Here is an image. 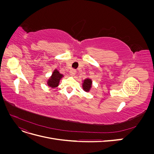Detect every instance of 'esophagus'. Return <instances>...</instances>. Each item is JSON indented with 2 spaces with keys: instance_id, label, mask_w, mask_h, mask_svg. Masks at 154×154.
<instances>
[{
  "instance_id": "34e87169",
  "label": "esophagus",
  "mask_w": 154,
  "mask_h": 154,
  "mask_svg": "<svg viewBox=\"0 0 154 154\" xmlns=\"http://www.w3.org/2000/svg\"><path fill=\"white\" fill-rule=\"evenodd\" d=\"M76 70L75 69H72V70H71V71H70V75H71V76H74L76 74Z\"/></svg>"
}]
</instances>
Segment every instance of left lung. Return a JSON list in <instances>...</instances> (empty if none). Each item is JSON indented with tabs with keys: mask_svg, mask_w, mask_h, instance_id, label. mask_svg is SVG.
Masks as SVG:
<instances>
[{
	"mask_svg": "<svg viewBox=\"0 0 154 154\" xmlns=\"http://www.w3.org/2000/svg\"><path fill=\"white\" fill-rule=\"evenodd\" d=\"M92 85V81L90 79H86L84 81H83V90L86 92H88L90 90Z\"/></svg>",
	"mask_w": 154,
	"mask_h": 154,
	"instance_id": "left-lung-1",
	"label": "left lung"
}]
</instances>
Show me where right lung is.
I'll return each mask as SVG.
<instances>
[{
	"label": "right lung",
	"mask_w": 154,
	"mask_h": 154,
	"mask_svg": "<svg viewBox=\"0 0 154 154\" xmlns=\"http://www.w3.org/2000/svg\"><path fill=\"white\" fill-rule=\"evenodd\" d=\"M62 76H63L62 74H60L57 69H55L52 74V76H51V77L48 80V85L52 88L57 87L59 84V82L60 80V79L62 78Z\"/></svg>",
	"instance_id": "add662e5"
}]
</instances>
